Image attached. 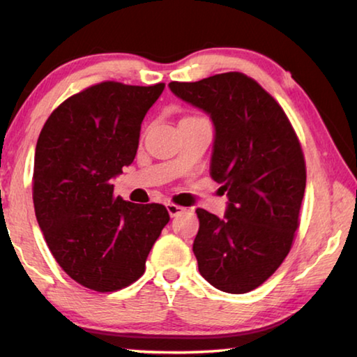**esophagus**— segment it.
I'll list each match as a JSON object with an SVG mask.
<instances>
[{"mask_svg":"<svg viewBox=\"0 0 357 357\" xmlns=\"http://www.w3.org/2000/svg\"><path fill=\"white\" fill-rule=\"evenodd\" d=\"M167 211H168V214H170V217H176V215H179V214H183L184 211H185V208H183V206H178V204H167Z\"/></svg>","mask_w":357,"mask_h":357,"instance_id":"34e87169","label":"esophagus"}]
</instances>
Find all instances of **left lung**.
Segmentation results:
<instances>
[{"mask_svg": "<svg viewBox=\"0 0 357 357\" xmlns=\"http://www.w3.org/2000/svg\"><path fill=\"white\" fill-rule=\"evenodd\" d=\"M214 126L209 174L228 202L223 219L198 208L193 253L211 285L243 294L273 275L291 249L305 190V162L285 112L239 72L168 84Z\"/></svg>", "mask_w": 357, "mask_h": 357, "instance_id": "1", "label": "left lung"}]
</instances>
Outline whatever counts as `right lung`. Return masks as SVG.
Instances as JSON below:
<instances>
[{
	"mask_svg": "<svg viewBox=\"0 0 357 357\" xmlns=\"http://www.w3.org/2000/svg\"><path fill=\"white\" fill-rule=\"evenodd\" d=\"M165 84L104 82L64 100L40 130L34 155L36 219L58 264L94 291L140 279L170 215L157 203L113 195L135 159L144 114Z\"/></svg>",
	"mask_w": 357,
	"mask_h": 357,
	"instance_id": "obj_1",
	"label": "right lung"
}]
</instances>
